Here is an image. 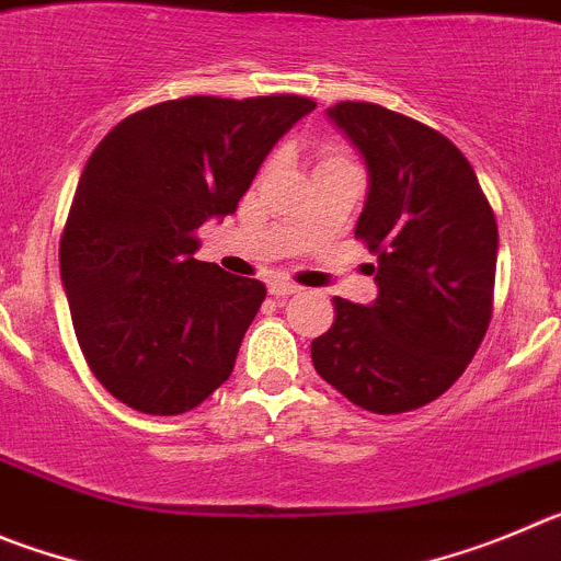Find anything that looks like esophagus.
Returning <instances> with one entry per match:
<instances>
[{
	"mask_svg": "<svg viewBox=\"0 0 561 561\" xmlns=\"http://www.w3.org/2000/svg\"><path fill=\"white\" fill-rule=\"evenodd\" d=\"M268 290H271V296H276V299H287V296H296L301 287L293 285V282H285V279H274V282H268Z\"/></svg>",
	"mask_w": 561,
	"mask_h": 561,
	"instance_id": "obj_1",
	"label": "esophagus"
}]
</instances>
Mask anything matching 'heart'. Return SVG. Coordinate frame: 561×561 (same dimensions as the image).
Returning a JSON list of instances; mask_svg holds the SVG:
<instances>
[{
    "instance_id": "heart-1",
    "label": "heart",
    "mask_w": 561,
    "mask_h": 561,
    "mask_svg": "<svg viewBox=\"0 0 561 561\" xmlns=\"http://www.w3.org/2000/svg\"><path fill=\"white\" fill-rule=\"evenodd\" d=\"M327 164H352L350 156L337 148H324L321 150V164L318 168H327Z\"/></svg>"
}]
</instances>
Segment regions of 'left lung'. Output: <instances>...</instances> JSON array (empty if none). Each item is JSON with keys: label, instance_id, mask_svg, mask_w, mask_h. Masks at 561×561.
<instances>
[{"label": "left lung", "instance_id": "8db88e82", "mask_svg": "<svg viewBox=\"0 0 561 561\" xmlns=\"http://www.w3.org/2000/svg\"><path fill=\"white\" fill-rule=\"evenodd\" d=\"M327 117L368 170L355 237L377 256V299L335 296V321L312 341V366L371 413H405L442 397L492 321L497 224L461 150L438 130L375 103Z\"/></svg>", "mask_w": 561, "mask_h": 561}]
</instances>
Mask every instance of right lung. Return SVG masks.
Returning a JSON list of instances; mask_svg holds the SVG:
<instances>
[{
	"mask_svg": "<svg viewBox=\"0 0 561 561\" xmlns=\"http://www.w3.org/2000/svg\"><path fill=\"white\" fill-rule=\"evenodd\" d=\"M310 98H181L105 134L60 234V282L85 363L153 416L198 408L229 380L265 285L195 260V231L234 215Z\"/></svg>",
	"mask_w": 561,
	"mask_h": 561,
	"instance_id": "obj_1",
	"label": "right lung"
}]
</instances>
